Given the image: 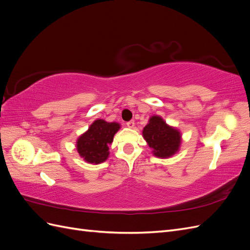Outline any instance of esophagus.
Listing matches in <instances>:
<instances>
[{
  "label": "esophagus",
  "instance_id": "34e87169",
  "mask_svg": "<svg viewBox=\"0 0 250 250\" xmlns=\"http://www.w3.org/2000/svg\"><path fill=\"white\" fill-rule=\"evenodd\" d=\"M126 125H127V127L133 128V127H134V121H129V122L126 123Z\"/></svg>",
  "mask_w": 250,
  "mask_h": 250
}]
</instances>
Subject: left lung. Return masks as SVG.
<instances>
[{"label":"left lung","instance_id":"8db88e82","mask_svg":"<svg viewBox=\"0 0 250 250\" xmlns=\"http://www.w3.org/2000/svg\"><path fill=\"white\" fill-rule=\"evenodd\" d=\"M143 138L152 153L158 158H169L177 153L181 146V132L176 127L166 123L160 116L150 117L148 124L143 129Z\"/></svg>","mask_w":250,"mask_h":250}]
</instances>
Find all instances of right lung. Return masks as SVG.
Returning a JSON list of instances; mask_svg holds the SVG:
<instances>
[{"instance_id":"1","label":"right lung","mask_w":250,"mask_h":250,"mask_svg":"<svg viewBox=\"0 0 250 250\" xmlns=\"http://www.w3.org/2000/svg\"><path fill=\"white\" fill-rule=\"evenodd\" d=\"M121 125L98 119L77 139L76 149L81 158L88 164L99 165L109 156V146Z\"/></svg>"}]
</instances>
